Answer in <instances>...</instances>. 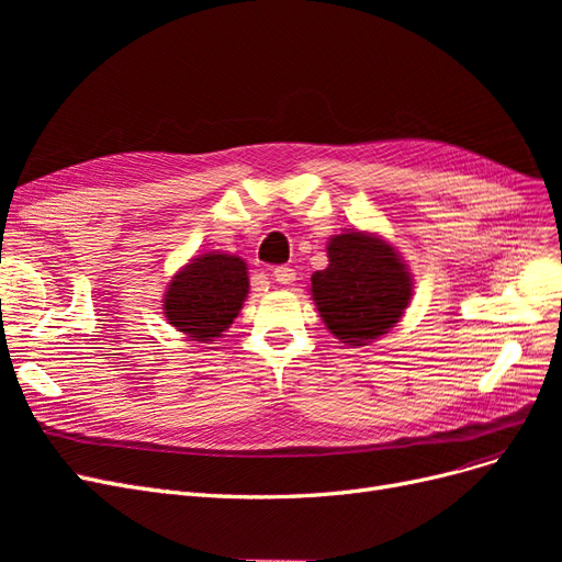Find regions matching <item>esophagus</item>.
Masks as SVG:
<instances>
[{"label":"esophagus","instance_id":"obj_1","mask_svg":"<svg viewBox=\"0 0 562 562\" xmlns=\"http://www.w3.org/2000/svg\"><path fill=\"white\" fill-rule=\"evenodd\" d=\"M271 277H274V281H279V283H293L295 281V269L281 265V267H274Z\"/></svg>","mask_w":562,"mask_h":562}]
</instances>
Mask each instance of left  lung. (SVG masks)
Instances as JSON below:
<instances>
[{
    "mask_svg": "<svg viewBox=\"0 0 562 562\" xmlns=\"http://www.w3.org/2000/svg\"><path fill=\"white\" fill-rule=\"evenodd\" d=\"M328 267L312 274V297L326 328L349 347L380 339L401 321L413 277L378 234L349 229L328 241Z\"/></svg>",
    "mask_w": 562,
    "mask_h": 562,
    "instance_id": "left-lung-1",
    "label": "left lung"
}]
</instances>
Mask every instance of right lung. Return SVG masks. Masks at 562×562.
<instances>
[{
  "label": "right lung",
  "instance_id": "1",
  "mask_svg": "<svg viewBox=\"0 0 562 562\" xmlns=\"http://www.w3.org/2000/svg\"><path fill=\"white\" fill-rule=\"evenodd\" d=\"M248 267L229 252H203L171 279L164 295L166 321L196 342H213L239 316L248 295Z\"/></svg>",
  "mask_w": 562,
  "mask_h": 562
}]
</instances>
